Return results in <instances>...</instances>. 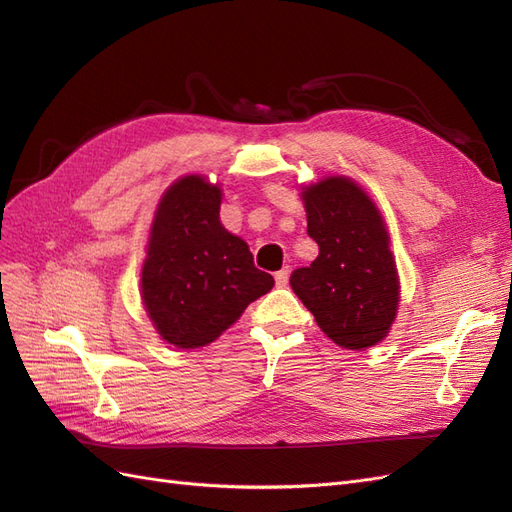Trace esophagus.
Wrapping results in <instances>:
<instances>
[{
	"instance_id": "obj_1",
	"label": "esophagus",
	"mask_w": 512,
	"mask_h": 512,
	"mask_svg": "<svg viewBox=\"0 0 512 512\" xmlns=\"http://www.w3.org/2000/svg\"><path fill=\"white\" fill-rule=\"evenodd\" d=\"M288 273H290V271H288V267H284V269L277 271V273H275V284L280 286V288H284V286L288 284Z\"/></svg>"
}]
</instances>
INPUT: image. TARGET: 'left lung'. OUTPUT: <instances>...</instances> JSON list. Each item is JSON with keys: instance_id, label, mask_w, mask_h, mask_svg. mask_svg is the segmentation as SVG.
Segmentation results:
<instances>
[{"instance_id": "1", "label": "left lung", "mask_w": 512, "mask_h": 512, "mask_svg": "<svg viewBox=\"0 0 512 512\" xmlns=\"http://www.w3.org/2000/svg\"><path fill=\"white\" fill-rule=\"evenodd\" d=\"M307 235L318 258L294 269L290 286L337 346L363 350L389 333L399 280L382 215L346 177H329L303 192Z\"/></svg>"}]
</instances>
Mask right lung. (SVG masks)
<instances>
[{
  "label": "right lung",
  "mask_w": 512,
  "mask_h": 512,
  "mask_svg": "<svg viewBox=\"0 0 512 512\" xmlns=\"http://www.w3.org/2000/svg\"><path fill=\"white\" fill-rule=\"evenodd\" d=\"M222 192L190 175L170 185L151 226L141 277L153 327L177 348L213 342L273 288L247 243L220 224Z\"/></svg>",
  "instance_id": "add662e5"
}]
</instances>
